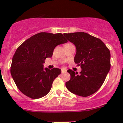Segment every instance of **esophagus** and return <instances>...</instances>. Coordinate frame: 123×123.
I'll use <instances>...</instances> for the list:
<instances>
[{
  "instance_id": "34e87169",
  "label": "esophagus",
  "mask_w": 123,
  "mask_h": 123,
  "mask_svg": "<svg viewBox=\"0 0 123 123\" xmlns=\"http://www.w3.org/2000/svg\"><path fill=\"white\" fill-rule=\"evenodd\" d=\"M66 72H67V70H66V69H61V72H62V74L66 73Z\"/></svg>"
}]
</instances>
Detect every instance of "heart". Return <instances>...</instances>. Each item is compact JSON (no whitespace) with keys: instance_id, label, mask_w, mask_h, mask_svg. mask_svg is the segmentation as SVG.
Segmentation results:
<instances>
[{"instance_id":"obj_1","label":"heart","mask_w":123,"mask_h":123,"mask_svg":"<svg viewBox=\"0 0 123 123\" xmlns=\"http://www.w3.org/2000/svg\"><path fill=\"white\" fill-rule=\"evenodd\" d=\"M68 44H69V43H68Z\"/></svg>"}]
</instances>
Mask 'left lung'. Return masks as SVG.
<instances>
[{"label": "left lung", "instance_id": "left-lung-1", "mask_svg": "<svg viewBox=\"0 0 123 123\" xmlns=\"http://www.w3.org/2000/svg\"><path fill=\"white\" fill-rule=\"evenodd\" d=\"M64 36L76 47L74 62L82 68L79 75L68 70L70 79L66 82V87L77 95H91L103 85L110 69V50L101 39L87 33H64Z\"/></svg>", "mask_w": 123, "mask_h": 123}]
</instances>
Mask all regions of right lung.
<instances>
[{
	"label": "right lung",
	"mask_w": 123,
	"mask_h": 123,
	"mask_svg": "<svg viewBox=\"0 0 123 123\" xmlns=\"http://www.w3.org/2000/svg\"><path fill=\"white\" fill-rule=\"evenodd\" d=\"M67 42L62 33L41 32L26 39L17 48L13 56L10 73L22 93L38 99L49 92L53 81L61 70L44 69V60L52 57L57 45Z\"/></svg>",
	"instance_id": "add662e5"
}]
</instances>
